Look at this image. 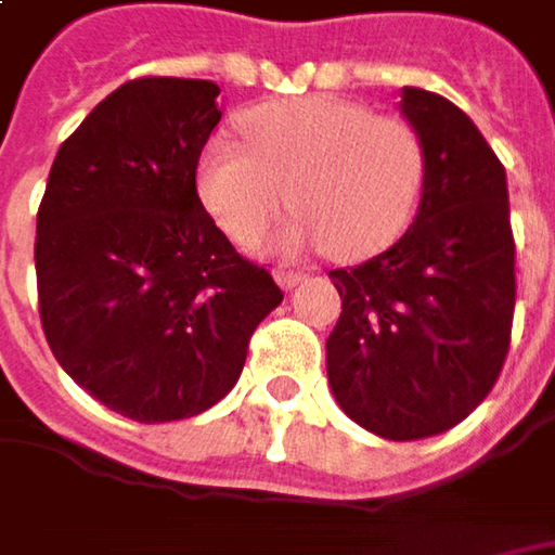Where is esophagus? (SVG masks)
Returning a JSON list of instances; mask_svg holds the SVG:
<instances>
[{
	"label": "esophagus",
	"mask_w": 555,
	"mask_h": 555,
	"mask_svg": "<svg viewBox=\"0 0 555 555\" xmlns=\"http://www.w3.org/2000/svg\"><path fill=\"white\" fill-rule=\"evenodd\" d=\"M302 278H306V274H299V271H287V268H278V271H274V281H278L284 289H293L299 281H302Z\"/></svg>",
	"instance_id": "obj_1"
}]
</instances>
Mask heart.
I'll use <instances>...</instances> for the list:
<instances>
[{"label": "heart", "instance_id": "heart-1", "mask_svg": "<svg viewBox=\"0 0 555 555\" xmlns=\"http://www.w3.org/2000/svg\"><path fill=\"white\" fill-rule=\"evenodd\" d=\"M246 144L212 139L197 188L224 234L253 244L287 206L293 216L271 249L299 256L327 246L336 259H371L414 219L423 194V151L392 117L327 95L271 101L244 119Z\"/></svg>", "mask_w": 555, "mask_h": 555}]
</instances>
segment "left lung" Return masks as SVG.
Segmentation results:
<instances>
[{"mask_svg": "<svg viewBox=\"0 0 555 555\" xmlns=\"http://www.w3.org/2000/svg\"><path fill=\"white\" fill-rule=\"evenodd\" d=\"M423 151L414 224L386 253L331 271L343 311L327 339L336 404L392 441L438 436L498 383L516 309L506 169L448 98L404 86Z\"/></svg>", "mask_w": 555, "mask_h": 555, "instance_id": "1", "label": "left lung"}]
</instances>
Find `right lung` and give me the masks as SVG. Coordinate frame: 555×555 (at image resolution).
<instances>
[{
    "label": "right lung",
    "mask_w": 555,
    "mask_h": 555,
    "mask_svg": "<svg viewBox=\"0 0 555 555\" xmlns=\"http://www.w3.org/2000/svg\"><path fill=\"white\" fill-rule=\"evenodd\" d=\"M209 79L144 76L61 144L36 212L39 318L57 364L104 408L169 423L234 389L284 293L197 197L219 126Z\"/></svg>",
    "instance_id": "right-lung-1"
}]
</instances>
